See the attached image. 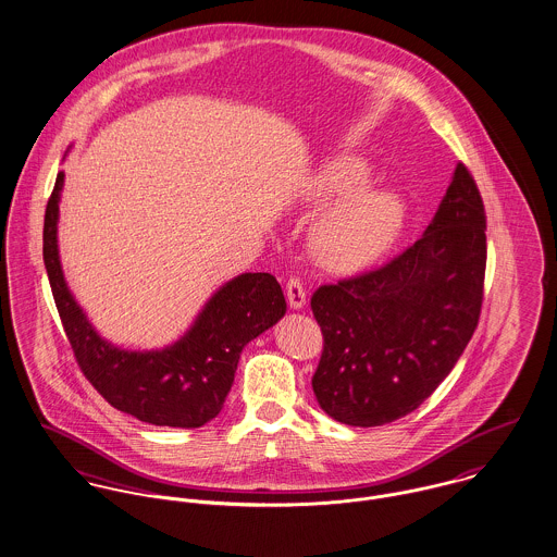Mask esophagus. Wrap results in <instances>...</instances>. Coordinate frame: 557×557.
Wrapping results in <instances>:
<instances>
[{
  "label": "esophagus",
  "instance_id": "34e87169",
  "mask_svg": "<svg viewBox=\"0 0 557 557\" xmlns=\"http://www.w3.org/2000/svg\"><path fill=\"white\" fill-rule=\"evenodd\" d=\"M286 297H288V304L293 309H301L306 306V299H308V293H306V286L299 277H290L286 282Z\"/></svg>",
  "mask_w": 557,
  "mask_h": 557
}]
</instances>
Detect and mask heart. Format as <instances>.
Wrapping results in <instances>:
<instances>
[{"mask_svg": "<svg viewBox=\"0 0 557 557\" xmlns=\"http://www.w3.org/2000/svg\"><path fill=\"white\" fill-rule=\"evenodd\" d=\"M370 166L355 156L329 160L311 182V198L337 200L315 224L311 248L333 271H359L375 262L399 237L406 222L404 198L382 186H363Z\"/></svg>", "mask_w": 557, "mask_h": 557, "instance_id": "heart-1", "label": "heart"}]
</instances>
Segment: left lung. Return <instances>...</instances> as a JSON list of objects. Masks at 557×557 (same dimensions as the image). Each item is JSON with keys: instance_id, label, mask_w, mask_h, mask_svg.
Instances as JSON below:
<instances>
[{"instance_id": "left-lung-1", "label": "left lung", "mask_w": 557, "mask_h": 557, "mask_svg": "<svg viewBox=\"0 0 557 557\" xmlns=\"http://www.w3.org/2000/svg\"><path fill=\"white\" fill-rule=\"evenodd\" d=\"M487 215L468 166L425 235L361 275L311 295L322 355L311 377L339 423L377 428L414 412L455 368L483 308Z\"/></svg>"}]
</instances>
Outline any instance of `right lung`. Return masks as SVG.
<instances>
[{"mask_svg":"<svg viewBox=\"0 0 557 557\" xmlns=\"http://www.w3.org/2000/svg\"><path fill=\"white\" fill-rule=\"evenodd\" d=\"M63 173L45 211L42 256L74 359L91 386L117 410L143 423L200 428L215 419L233 386L242 350L286 313L271 273H244L200 311L186 335L164 350L127 352L104 342L63 282L58 211Z\"/></svg>","mask_w":557,"mask_h":557,"instance_id":"add662e5","label":"right lung"}]
</instances>
